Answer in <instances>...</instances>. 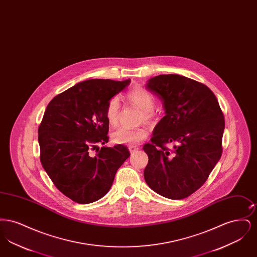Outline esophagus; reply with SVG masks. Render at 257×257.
<instances>
[{
    "label": "esophagus",
    "instance_id": "34e87169",
    "mask_svg": "<svg viewBox=\"0 0 257 257\" xmlns=\"http://www.w3.org/2000/svg\"><path fill=\"white\" fill-rule=\"evenodd\" d=\"M138 150H139V147H129V151H130L131 153H136Z\"/></svg>",
    "mask_w": 257,
    "mask_h": 257
}]
</instances>
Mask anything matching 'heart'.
<instances>
[{"instance_id": "b5f03b06", "label": "heart", "mask_w": 257, "mask_h": 257, "mask_svg": "<svg viewBox=\"0 0 257 257\" xmlns=\"http://www.w3.org/2000/svg\"><path fill=\"white\" fill-rule=\"evenodd\" d=\"M128 99L143 110V119L145 121L150 122L154 117L153 109L155 107V98L143 87H135L127 93ZM120 110V101L118 97H112L107 104L106 107V118L110 125H115L118 121ZM147 129L145 128H127V127H117L114 129L110 138L114 144L126 145V146H136L141 144L147 137Z\"/></svg>"}]
</instances>
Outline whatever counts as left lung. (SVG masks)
<instances>
[{
	"instance_id": "left-lung-1",
	"label": "left lung",
	"mask_w": 257,
	"mask_h": 257,
	"mask_svg": "<svg viewBox=\"0 0 257 257\" xmlns=\"http://www.w3.org/2000/svg\"><path fill=\"white\" fill-rule=\"evenodd\" d=\"M146 87L162 101L166 114L151 144L144 146L148 156L144 176L160 196L182 199L204 184L220 160L223 114L212 90L190 78L159 75ZM171 142L173 152L164 147Z\"/></svg>"
}]
</instances>
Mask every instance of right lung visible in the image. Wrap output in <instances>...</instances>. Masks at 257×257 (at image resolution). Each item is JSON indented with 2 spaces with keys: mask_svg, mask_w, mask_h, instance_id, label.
<instances>
[{
  "mask_svg": "<svg viewBox=\"0 0 257 257\" xmlns=\"http://www.w3.org/2000/svg\"><path fill=\"white\" fill-rule=\"evenodd\" d=\"M91 79L78 83L50 101L38 128L40 161L55 186L77 203L87 204L109 191L130 153L109 141L108 102L130 84Z\"/></svg>",
  "mask_w": 257,
  "mask_h": 257,
  "instance_id": "1",
  "label": "right lung"
}]
</instances>
